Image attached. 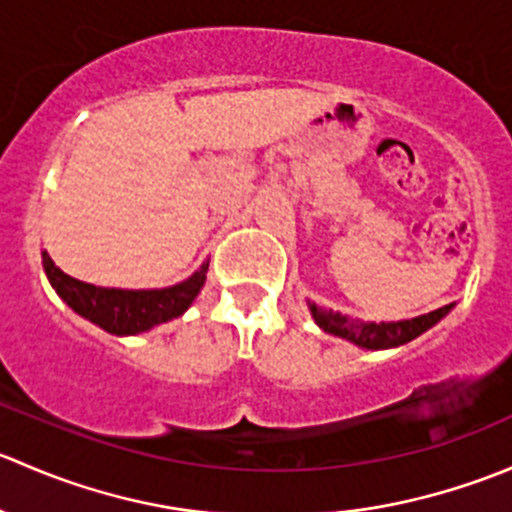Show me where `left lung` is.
<instances>
[{"mask_svg":"<svg viewBox=\"0 0 512 512\" xmlns=\"http://www.w3.org/2000/svg\"><path fill=\"white\" fill-rule=\"evenodd\" d=\"M312 309V317L324 332L334 334V337H342L354 342L356 347L364 349H389V347H401V344L411 342L418 334H423L426 329H431L438 319L446 317L451 312V304L441 309H433V312L421 314V317L404 319V322H389V324H361L354 319H347L344 314L332 312V309H324L319 304L309 302Z\"/></svg>","mask_w":512,"mask_h":512,"instance_id":"obj_1","label":"left lung"}]
</instances>
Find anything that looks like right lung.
I'll list each match as a JSON object with an SVG mask.
<instances>
[{
  "mask_svg": "<svg viewBox=\"0 0 512 512\" xmlns=\"http://www.w3.org/2000/svg\"><path fill=\"white\" fill-rule=\"evenodd\" d=\"M44 270L51 287L74 312L91 319L106 332L123 337V334L146 332L156 324L180 317L205 285L208 265L200 267L190 280L165 289H108L89 285L61 272L46 252Z\"/></svg>",
  "mask_w": 512,
  "mask_h": 512,
  "instance_id": "obj_1",
  "label": "right lung"
}]
</instances>
